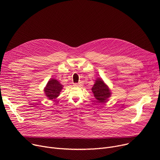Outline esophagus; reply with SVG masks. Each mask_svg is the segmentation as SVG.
Instances as JSON below:
<instances>
[{
  "label": "esophagus",
  "instance_id": "1",
  "mask_svg": "<svg viewBox=\"0 0 160 160\" xmlns=\"http://www.w3.org/2000/svg\"><path fill=\"white\" fill-rule=\"evenodd\" d=\"M74 85L75 86H78V87H81L82 86V83H74Z\"/></svg>",
  "mask_w": 160,
  "mask_h": 160
}]
</instances>
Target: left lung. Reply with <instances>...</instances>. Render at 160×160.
Here are the masks:
<instances>
[{"label":"left lung","mask_w":160,"mask_h":160,"mask_svg":"<svg viewBox=\"0 0 160 160\" xmlns=\"http://www.w3.org/2000/svg\"><path fill=\"white\" fill-rule=\"evenodd\" d=\"M91 90L93 91L95 97L100 103L106 102L107 99L111 95L110 89L100 78H98L96 80Z\"/></svg>","instance_id":"1"}]
</instances>
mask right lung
<instances>
[{"mask_svg": "<svg viewBox=\"0 0 160 160\" xmlns=\"http://www.w3.org/2000/svg\"><path fill=\"white\" fill-rule=\"evenodd\" d=\"M62 88L63 86L60 82L54 78H51L48 82L44 91L46 96L52 100L59 96Z\"/></svg>", "mask_w": 160, "mask_h": 160, "instance_id": "1", "label": "right lung"}]
</instances>
